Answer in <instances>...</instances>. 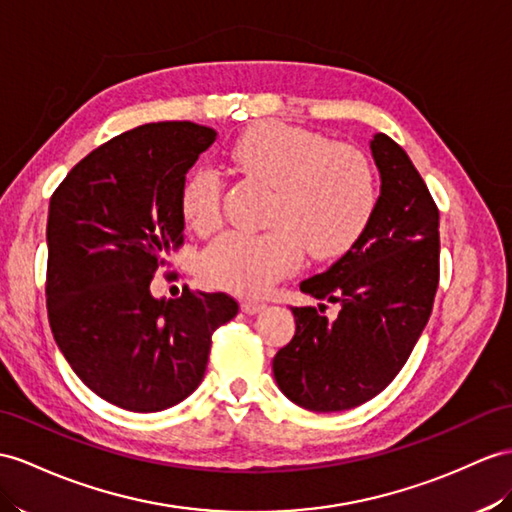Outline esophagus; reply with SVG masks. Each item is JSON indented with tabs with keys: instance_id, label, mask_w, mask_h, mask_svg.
Returning <instances> with one entry per match:
<instances>
[{
	"instance_id": "obj_1",
	"label": "esophagus",
	"mask_w": 512,
	"mask_h": 512,
	"mask_svg": "<svg viewBox=\"0 0 512 512\" xmlns=\"http://www.w3.org/2000/svg\"><path fill=\"white\" fill-rule=\"evenodd\" d=\"M241 310H243L245 315H256V313H260V310H265V304L252 302V299H247V302L241 304Z\"/></svg>"
}]
</instances>
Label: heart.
I'll return each instance as SVG.
<instances>
[{
  "label": "heart",
  "instance_id": "b5f03b06",
  "mask_svg": "<svg viewBox=\"0 0 512 512\" xmlns=\"http://www.w3.org/2000/svg\"><path fill=\"white\" fill-rule=\"evenodd\" d=\"M243 178L271 189L267 230L226 232L210 243L199 273L204 282L239 295H260L313 260L341 256L365 230L376 206V178L360 149L289 123H263L228 149ZM223 184L215 171L191 173L182 189L189 228L208 234L221 223Z\"/></svg>",
  "mask_w": 512,
  "mask_h": 512
}]
</instances>
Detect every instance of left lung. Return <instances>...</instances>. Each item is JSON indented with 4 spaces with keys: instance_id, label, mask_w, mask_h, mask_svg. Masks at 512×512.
I'll return each instance as SVG.
<instances>
[{
    "instance_id": "1",
    "label": "left lung",
    "mask_w": 512,
    "mask_h": 512,
    "mask_svg": "<svg viewBox=\"0 0 512 512\" xmlns=\"http://www.w3.org/2000/svg\"><path fill=\"white\" fill-rule=\"evenodd\" d=\"M369 147L380 195L365 230L328 271L299 284L302 293L339 304V315L328 321L313 306L291 308L295 336L273 358L280 391L315 413L350 410L393 382L439 286V208L426 182L386 134Z\"/></svg>"
}]
</instances>
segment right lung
Listing matches in <instances>:
<instances>
[{
    "label": "right lung",
    "mask_w": 512,
    "mask_h": 512,
    "mask_svg": "<svg viewBox=\"0 0 512 512\" xmlns=\"http://www.w3.org/2000/svg\"><path fill=\"white\" fill-rule=\"evenodd\" d=\"M213 128L145 123L82 158L49 199L47 317L76 376L102 400L158 413L204 378L226 293L156 299L149 284L184 243L182 189Z\"/></svg>",
    "instance_id": "1"
}]
</instances>
